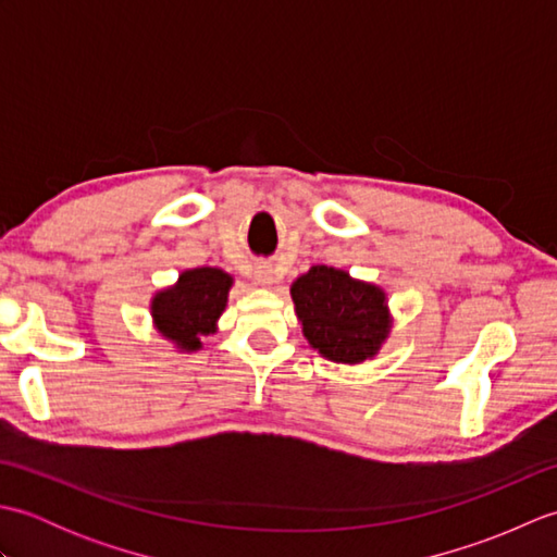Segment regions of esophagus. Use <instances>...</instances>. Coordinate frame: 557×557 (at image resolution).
<instances>
[{
  "instance_id": "34e87169",
  "label": "esophagus",
  "mask_w": 557,
  "mask_h": 557,
  "mask_svg": "<svg viewBox=\"0 0 557 557\" xmlns=\"http://www.w3.org/2000/svg\"><path fill=\"white\" fill-rule=\"evenodd\" d=\"M256 280H258V285H263V287H270L272 282H275V277H272V270L265 265L256 270Z\"/></svg>"
}]
</instances>
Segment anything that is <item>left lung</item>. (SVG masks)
<instances>
[{
	"instance_id": "8db88e82",
	"label": "left lung",
	"mask_w": 557,
	"mask_h": 557,
	"mask_svg": "<svg viewBox=\"0 0 557 557\" xmlns=\"http://www.w3.org/2000/svg\"><path fill=\"white\" fill-rule=\"evenodd\" d=\"M294 309L309 345L337 363H361L389 333L385 292L345 270L313 265L292 285Z\"/></svg>"
}]
</instances>
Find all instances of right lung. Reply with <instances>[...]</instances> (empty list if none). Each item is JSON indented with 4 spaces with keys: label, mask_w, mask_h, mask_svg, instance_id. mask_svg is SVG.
I'll return each mask as SVG.
<instances>
[{
    "label": "right lung",
    "mask_w": 557,
    "mask_h": 557,
    "mask_svg": "<svg viewBox=\"0 0 557 557\" xmlns=\"http://www.w3.org/2000/svg\"><path fill=\"white\" fill-rule=\"evenodd\" d=\"M232 277L218 268H196L180 275L174 287L156 294L152 321L162 337L184 351L200 349V339L215 333V323L227 306Z\"/></svg>",
    "instance_id": "1"
}]
</instances>
